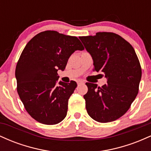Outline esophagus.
Instances as JSON below:
<instances>
[{"mask_svg":"<svg viewBox=\"0 0 151 151\" xmlns=\"http://www.w3.org/2000/svg\"><path fill=\"white\" fill-rule=\"evenodd\" d=\"M77 84H78V85H80V84H84V81H79L77 82Z\"/></svg>","mask_w":151,"mask_h":151,"instance_id":"esophagus-1","label":"esophagus"}]
</instances>
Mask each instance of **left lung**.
<instances>
[{"instance_id": "obj_1", "label": "left lung", "mask_w": 151, "mask_h": 151, "mask_svg": "<svg viewBox=\"0 0 151 151\" xmlns=\"http://www.w3.org/2000/svg\"><path fill=\"white\" fill-rule=\"evenodd\" d=\"M93 61V70L103 72L102 86L86 82L84 96L87 113L100 123L114 121L129 110L138 93L141 67L131 45L114 32H97L79 37Z\"/></svg>"}]
</instances>
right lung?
Instances as JSON below:
<instances>
[{"mask_svg":"<svg viewBox=\"0 0 151 151\" xmlns=\"http://www.w3.org/2000/svg\"><path fill=\"white\" fill-rule=\"evenodd\" d=\"M84 47L77 37L47 30L27 42L15 69L17 91L31 117L41 124L54 125L67 116L68 101L77 84L59 81L69 58Z\"/></svg>","mask_w":151,"mask_h":151,"instance_id":"right-lung-1","label":"right lung"}]
</instances>
